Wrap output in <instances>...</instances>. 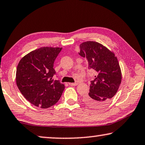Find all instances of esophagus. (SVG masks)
Masks as SVG:
<instances>
[{
  "label": "esophagus",
  "mask_w": 145,
  "mask_h": 145,
  "mask_svg": "<svg viewBox=\"0 0 145 145\" xmlns=\"http://www.w3.org/2000/svg\"><path fill=\"white\" fill-rule=\"evenodd\" d=\"M69 85H71V86H76L77 85H78L77 83H69Z\"/></svg>",
  "instance_id": "obj_1"
}]
</instances>
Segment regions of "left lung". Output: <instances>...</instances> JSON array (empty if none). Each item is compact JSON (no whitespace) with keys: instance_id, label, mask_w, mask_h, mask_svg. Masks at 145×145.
Instances as JSON below:
<instances>
[{"instance_id":"left-lung-1","label":"left lung","mask_w":145,"mask_h":145,"mask_svg":"<svg viewBox=\"0 0 145 145\" xmlns=\"http://www.w3.org/2000/svg\"><path fill=\"white\" fill-rule=\"evenodd\" d=\"M79 47V54L87 58L89 69L96 72L89 95L84 98L85 103L97 108L105 106L117 93L121 81L118 59L112 52L97 42H84Z\"/></svg>"}]
</instances>
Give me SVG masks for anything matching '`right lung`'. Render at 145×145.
<instances>
[{
    "mask_svg": "<svg viewBox=\"0 0 145 145\" xmlns=\"http://www.w3.org/2000/svg\"><path fill=\"white\" fill-rule=\"evenodd\" d=\"M62 48L41 47L20 60L16 69V84L29 103L48 108L60 99L64 85L54 80V62Z\"/></svg>",
    "mask_w": 145,
    "mask_h": 145,
    "instance_id": "obj_1",
    "label": "right lung"
}]
</instances>
